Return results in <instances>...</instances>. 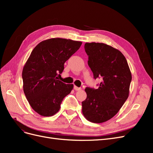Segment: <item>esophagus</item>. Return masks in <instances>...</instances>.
<instances>
[{
  "instance_id": "1",
  "label": "esophagus",
  "mask_w": 153,
  "mask_h": 153,
  "mask_svg": "<svg viewBox=\"0 0 153 153\" xmlns=\"http://www.w3.org/2000/svg\"><path fill=\"white\" fill-rule=\"evenodd\" d=\"M74 89H75V91H80L82 89L80 87H78L77 86L75 85V86H74Z\"/></svg>"
}]
</instances>
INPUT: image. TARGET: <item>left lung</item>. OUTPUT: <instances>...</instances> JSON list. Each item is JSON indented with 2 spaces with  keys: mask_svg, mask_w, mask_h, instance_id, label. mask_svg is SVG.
Returning <instances> with one entry per match:
<instances>
[{
  "mask_svg": "<svg viewBox=\"0 0 153 153\" xmlns=\"http://www.w3.org/2000/svg\"><path fill=\"white\" fill-rule=\"evenodd\" d=\"M88 65L94 78L102 77L97 89L87 87V98L82 102V114L88 121L102 123L112 119L128 98L131 73L124 55L102 43H86Z\"/></svg>",
  "mask_w": 153,
  "mask_h": 153,
  "instance_id": "1",
  "label": "left lung"
}]
</instances>
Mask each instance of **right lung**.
Instances as JSON below:
<instances>
[{
  "instance_id": "1",
  "label": "right lung",
  "mask_w": 153,
  "mask_h": 153,
  "mask_svg": "<svg viewBox=\"0 0 153 153\" xmlns=\"http://www.w3.org/2000/svg\"><path fill=\"white\" fill-rule=\"evenodd\" d=\"M81 41L51 38L40 42L32 51L23 68V89L32 108L44 117L55 115L73 84L59 80L64 64L80 48Z\"/></svg>"
}]
</instances>
